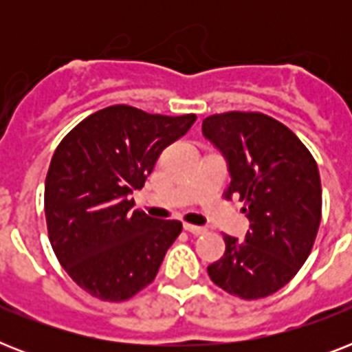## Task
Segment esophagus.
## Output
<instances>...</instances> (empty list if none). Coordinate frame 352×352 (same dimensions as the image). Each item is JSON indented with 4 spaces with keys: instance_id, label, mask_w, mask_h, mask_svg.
<instances>
[{
    "instance_id": "1",
    "label": "esophagus",
    "mask_w": 352,
    "mask_h": 352,
    "mask_svg": "<svg viewBox=\"0 0 352 352\" xmlns=\"http://www.w3.org/2000/svg\"><path fill=\"white\" fill-rule=\"evenodd\" d=\"M184 230L190 232V234H195V235H201L206 232L204 226H197V225H190V223H184Z\"/></svg>"
}]
</instances>
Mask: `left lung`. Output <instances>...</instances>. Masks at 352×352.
I'll list each match as a JSON object with an SVG mask.
<instances>
[{
  "label": "left lung",
  "mask_w": 352,
  "mask_h": 352,
  "mask_svg": "<svg viewBox=\"0 0 352 352\" xmlns=\"http://www.w3.org/2000/svg\"><path fill=\"white\" fill-rule=\"evenodd\" d=\"M203 135L226 160V195L245 203L250 230L208 267L217 287L241 300L278 292L307 261L322 219L316 160L281 122L263 113H223L203 120Z\"/></svg>",
  "instance_id": "obj_1"
}]
</instances>
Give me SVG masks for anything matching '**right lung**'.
Instances as JSON below:
<instances>
[{
    "mask_svg": "<svg viewBox=\"0 0 352 352\" xmlns=\"http://www.w3.org/2000/svg\"><path fill=\"white\" fill-rule=\"evenodd\" d=\"M195 120L111 106L80 122L52 155L45 179L49 239L65 272L91 296L129 300L159 272L182 223L149 217L133 208L129 195Z\"/></svg>",
    "mask_w": 352,
    "mask_h": 352,
    "instance_id": "right-lung-1",
    "label": "right lung"
}]
</instances>
